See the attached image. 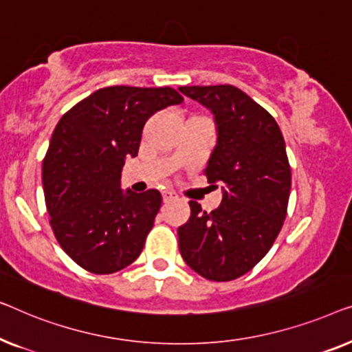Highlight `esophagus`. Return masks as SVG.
Segmentation results:
<instances>
[{
    "label": "esophagus",
    "instance_id": "obj_1",
    "mask_svg": "<svg viewBox=\"0 0 352 352\" xmlns=\"http://www.w3.org/2000/svg\"><path fill=\"white\" fill-rule=\"evenodd\" d=\"M162 199H164V202H169L172 199H177V195L172 190H164L162 191Z\"/></svg>",
    "mask_w": 352,
    "mask_h": 352
}]
</instances>
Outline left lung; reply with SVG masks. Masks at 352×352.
<instances>
[{
  "mask_svg": "<svg viewBox=\"0 0 352 352\" xmlns=\"http://www.w3.org/2000/svg\"><path fill=\"white\" fill-rule=\"evenodd\" d=\"M180 92L214 115L217 143L204 172L223 192L212 212L190 201V220L177 231L180 254L206 279H237L268 254L284 225L292 186L284 137L274 118L231 84Z\"/></svg>",
  "mask_w": 352,
  "mask_h": 352,
  "instance_id": "left-lung-1",
  "label": "left lung"
}]
</instances>
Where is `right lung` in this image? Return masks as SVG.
<instances>
[{
	"label": "right lung",
	"instance_id": "right-lung-1",
	"mask_svg": "<svg viewBox=\"0 0 352 352\" xmlns=\"http://www.w3.org/2000/svg\"><path fill=\"white\" fill-rule=\"evenodd\" d=\"M182 102L172 87H103L54 129L43 161L44 199L58 244L81 268L111 274L140 255L162 197L157 190H122V166L137 156L148 118Z\"/></svg>",
	"mask_w": 352,
	"mask_h": 352
}]
</instances>
